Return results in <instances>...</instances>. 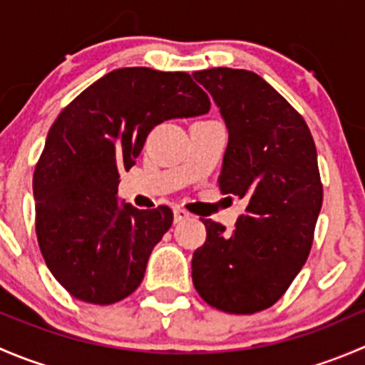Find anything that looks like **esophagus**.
<instances>
[{"mask_svg": "<svg viewBox=\"0 0 365 365\" xmlns=\"http://www.w3.org/2000/svg\"><path fill=\"white\" fill-rule=\"evenodd\" d=\"M190 217V213L183 208H175V222H182V220H187Z\"/></svg>", "mask_w": 365, "mask_h": 365, "instance_id": "1", "label": "esophagus"}]
</instances>
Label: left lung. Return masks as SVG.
Segmentation results:
<instances>
[{
	"mask_svg": "<svg viewBox=\"0 0 365 365\" xmlns=\"http://www.w3.org/2000/svg\"><path fill=\"white\" fill-rule=\"evenodd\" d=\"M208 90L230 141L219 187L245 200L235 230L201 219L206 242L192 256V282L219 311L254 314L272 307L307 261L323 203L314 139L304 118L249 70L192 73Z\"/></svg>",
	"mask_w": 365,
	"mask_h": 365,
	"instance_id": "left-lung-1",
	"label": "left lung"
}]
</instances>
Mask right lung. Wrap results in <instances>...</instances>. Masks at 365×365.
<instances>
[{
  "label": "right lung",
  "instance_id": "1",
  "mask_svg": "<svg viewBox=\"0 0 365 365\" xmlns=\"http://www.w3.org/2000/svg\"><path fill=\"white\" fill-rule=\"evenodd\" d=\"M208 111V95L189 73L127 67L106 73L60 113L33 194L40 251L70 295L109 305L138 289L173 212L118 205V171L135 164L155 125Z\"/></svg>",
  "mask_w": 365,
  "mask_h": 365
}]
</instances>
